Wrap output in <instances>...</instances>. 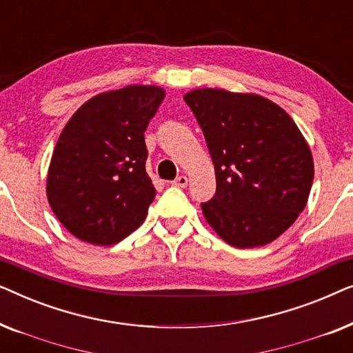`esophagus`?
<instances>
[{
	"mask_svg": "<svg viewBox=\"0 0 353 353\" xmlns=\"http://www.w3.org/2000/svg\"><path fill=\"white\" fill-rule=\"evenodd\" d=\"M172 185L176 186V188H186L188 186V178L185 175L178 176V178H175V181H172Z\"/></svg>",
	"mask_w": 353,
	"mask_h": 353,
	"instance_id": "esophagus-1",
	"label": "esophagus"
}]
</instances>
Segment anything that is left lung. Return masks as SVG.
I'll return each instance as SVG.
<instances>
[{
  "mask_svg": "<svg viewBox=\"0 0 353 353\" xmlns=\"http://www.w3.org/2000/svg\"><path fill=\"white\" fill-rule=\"evenodd\" d=\"M215 165L216 191L202 214L239 249L272 243L305 209L313 157L301 130L259 94L202 88L185 94Z\"/></svg>",
  "mask_w": 353,
  "mask_h": 353,
  "instance_id": "obj_1",
  "label": "left lung"
}]
</instances>
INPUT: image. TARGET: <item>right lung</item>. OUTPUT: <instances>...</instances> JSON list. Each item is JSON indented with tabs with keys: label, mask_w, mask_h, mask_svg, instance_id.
Listing matches in <instances>:
<instances>
[{
	"label": "right lung",
	"mask_w": 353,
	"mask_h": 353,
	"mask_svg": "<svg viewBox=\"0 0 353 353\" xmlns=\"http://www.w3.org/2000/svg\"><path fill=\"white\" fill-rule=\"evenodd\" d=\"M165 93L132 85L81 105L62 130L48 172V201L75 238L112 245L148 215L156 188L146 173L149 120Z\"/></svg>",
	"instance_id": "obj_1"
}]
</instances>
